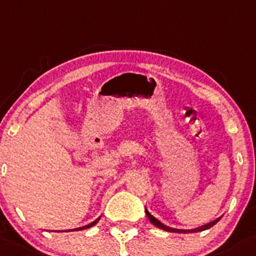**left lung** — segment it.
<instances>
[{
  "label": "left lung",
  "instance_id": "obj_1",
  "mask_svg": "<svg viewBox=\"0 0 256 256\" xmlns=\"http://www.w3.org/2000/svg\"><path fill=\"white\" fill-rule=\"evenodd\" d=\"M146 214L147 217H148V220H150V223H153V224L156 226V227L160 228V230H166V232H174V233H196V232H202V230H208V228L214 227V224H216L217 222L220 220V217H218V218H216L214 220H212V222L207 223V224H204L201 226V227H198V228H192V230H176V228H172V227H168V226L163 224L162 222H160L156 217H153L152 214H150L148 210L146 208Z\"/></svg>",
  "mask_w": 256,
  "mask_h": 256
}]
</instances>
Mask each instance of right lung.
Here are the masks:
<instances>
[{
    "label": "right lung",
    "mask_w": 256,
    "mask_h": 256,
    "mask_svg": "<svg viewBox=\"0 0 256 256\" xmlns=\"http://www.w3.org/2000/svg\"><path fill=\"white\" fill-rule=\"evenodd\" d=\"M99 220V218H96V220H94V222H92V223H90V224H87V226H84V227H80V228H77V230H86V228H90V227H92V226H94L96 224V222H98Z\"/></svg>",
    "instance_id": "1"
}]
</instances>
